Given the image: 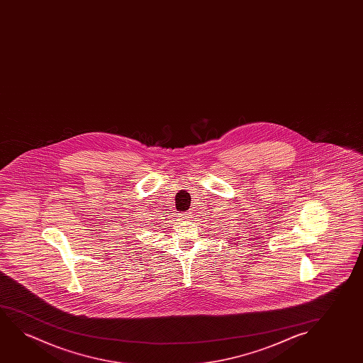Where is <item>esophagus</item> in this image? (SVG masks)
Segmentation results:
<instances>
[{"mask_svg":"<svg viewBox=\"0 0 363 363\" xmlns=\"http://www.w3.org/2000/svg\"><path fill=\"white\" fill-rule=\"evenodd\" d=\"M181 217L184 219L192 218V212H191V211H187V212H184V213L181 214Z\"/></svg>","mask_w":363,"mask_h":363,"instance_id":"obj_1","label":"esophagus"}]
</instances>
